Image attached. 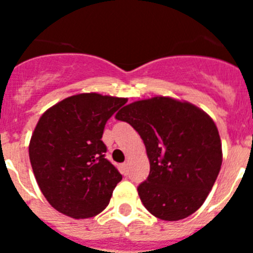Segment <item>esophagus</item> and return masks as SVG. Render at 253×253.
Wrapping results in <instances>:
<instances>
[{
  "mask_svg": "<svg viewBox=\"0 0 253 253\" xmlns=\"http://www.w3.org/2000/svg\"><path fill=\"white\" fill-rule=\"evenodd\" d=\"M120 169H122L123 175H128V163H123L122 166H120Z\"/></svg>",
  "mask_w": 253,
  "mask_h": 253,
  "instance_id": "34e87169",
  "label": "esophagus"
}]
</instances>
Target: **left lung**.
I'll list each match as a JSON object with an SVG mask.
<instances>
[{
	"instance_id": "obj_1",
	"label": "left lung",
	"mask_w": 253,
	"mask_h": 253,
	"mask_svg": "<svg viewBox=\"0 0 253 253\" xmlns=\"http://www.w3.org/2000/svg\"><path fill=\"white\" fill-rule=\"evenodd\" d=\"M115 118L129 123L146 146L151 171L138 186L146 209L169 222L195 213L222 166L213 119L195 105L165 96L131 102Z\"/></svg>"
}]
</instances>
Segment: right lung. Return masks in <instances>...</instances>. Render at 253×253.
I'll return each mask as SVG.
<instances>
[{
	"label": "right lung",
	"mask_w": 253,
	"mask_h": 253,
	"mask_svg": "<svg viewBox=\"0 0 253 253\" xmlns=\"http://www.w3.org/2000/svg\"><path fill=\"white\" fill-rule=\"evenodd\" d=\"M128 101L78 93L40 116L29 144L37 182L49 204L64 215L84 219L109 205L123 176L105 158V124Z\"/></svg>",
	"instance_id": "right-lung-1"
}]
</instances>
